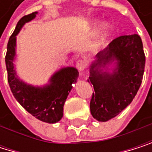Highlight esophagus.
Instances as JSON below:
<instances>
[{
  "label": "esophagus",
  "instance_id": "1",
  "mask_svg": "<svg viewBox=\"0 0 152 152\" xmlns=\"http://www.w3.org/2000/svg\"><path fill=\"white\" fill-rule=\"evenodd\" d=\"M76 67L80 72H83L85 68H86V63L83 60H79L76 63Z\"/></svg>",
  "mask_w": 152,
  "mask_h": 152
}]
</instances>
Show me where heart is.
Instances as JSON below:
<instances>
[{
  "label": "heart",
  "instance_id": "b5f03b06",
  "mask_svg": "<svg viewBox=\"0 0 152 152\" xmlns=\"http://www.w3.org/2000/svg\"><path fill=\"white\" fill-rule=\"evenodd\" d=\"M98 22H99V20H90L88 23V25L89 27H95V26L98 24ZM108 29H109V24L107 23V22H103V23H101L99 25V27L98 28V34H104Z\"/></svg>",
  "mask_w": 152,
  "mask_h": 152
}]
</instances>
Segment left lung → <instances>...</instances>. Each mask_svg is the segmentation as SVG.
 <instances>
[{"label": "left lung", "instance_id": "8db88e82", "mask_svg": "<svg viewBox=\"0 0 152 152\" xmlns=\"http://www.w3.org/2000/svg\"><path fill=\"white\" fill-rule=\"evenodd\" d=\"M144 67L143 45L136 34L119 37L98 53L88 80L95 91L90 100L92 116L107 122L130 105L142 84Z\"/></svg>", "mask_w": 152, "mask_h": 152}]
</instances>
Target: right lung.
Wrapping results in <instances>:
<instances>
[{
    "label": "right lung",
    "mask_w": 152,
    "mask_h": 152,
    "mask_svg": "<svg viewBox=\"0 0 152 152\" xmlns=\"http://www.w3.org/2000/svg\"><path fill=\"white\" fill-rule=\"evenodd\" d=\"M37 14V11L21 18L9 39L5 57L8 82L14 98L29 114L42 122L55 124L64 115V102L72 88V84L77 81L79 72L74 67L62 68L55 72L44 86L28 84L18 76L14 64L17 35L26 23L34 20Z\"/></svg>",
    "instance_id": "1"
}]
</instances>
